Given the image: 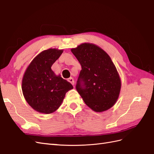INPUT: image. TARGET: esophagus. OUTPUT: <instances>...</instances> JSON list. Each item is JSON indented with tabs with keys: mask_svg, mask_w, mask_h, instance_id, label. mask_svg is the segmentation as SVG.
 <instances>
[{
	"mask_svg": "<svg viewBox=\"0 0 154 154\" xmlns=\"http://www.w3.org/2000/svg\"><path fill=\"white\" fill-rule=\"evenodd\" d=\"M68 82L71 83L72 85H74V79H73L72 77L69 78L68 79Z\"/></svg>",
	"mask_w": 154,
	"mask_h": 154,
	"instance_id": "esophagus-1",
	"label": "esophagus"
}]
</instances>
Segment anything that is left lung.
I'll return each instance as SVG.
<instances>
[{
	"label": "left lung",
	"mask_w": 154,
	"mask_h": 154,
	"mask_svg": "<svg viewBox=\"0 0 154 154\" xmlns=\"http://www.w3.org/2000/svg\"><path fill=\"white\" fill-rule=\"evenodd\" d=\"M71 52L82 66L76 88L85 104L97 112L111 108L118 99L122 83L109 54L89 43L72 48Z\"/></svg>",
	"instance_id": "obj_1"
}]
</instances>
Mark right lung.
<instances>
[{
    "label": "right lung",
    "instance_id": "obj_1",
    "mask_svg": "<svg viewBox=\"0 0 154 154\" xmlns=\"http://www.w3.org/2000/svg\"><path fill=\"white\" fill-rule=\"evenodd\" d=\"M63 50L49 49L32 60L23 76L22 90L26 101L40 113L51 114L61 105L66 92L72 85L61 76H57L51 66Z\"/></svg>",
    "mask_w": 154,
    "mask_h": 154
}]
</instances>
